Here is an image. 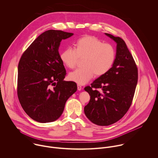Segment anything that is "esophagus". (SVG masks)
Segmentation results:
<instances>
[{
    "mask_svg": "<svg viewBox=\"0 0 158 158\" xmlns=\"http://www.w3.org/2000/svg\"><path fill=\"white\" fill-rule=\"evenodd\" d=\"M77 90L78 91H81V90L82 89V86H81V85H80V84H77Z\"/></svg>",
    "mask_w": 158,
    "mask_h": 158,
    "instance_id": "34e87169",
    "label": "esophagus"
}]
</instances>
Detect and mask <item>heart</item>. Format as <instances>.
Instances as JSON below:
<instances>
[{"instance_id":"obj_1","label":"heart","mask_w":158,"mask_h":158,"mask_svg":"<svg viewBox=\"0 0 158 158\" xmlns=\"http://www.w3.org/2000/svg\"><path fill=\"white\" fill-rule=\"evenodd\" d=\"M116 52L114 47L96 37L86 35L79 39L74 49L67 48L60 54L62 62L69 69L76 67L79 59H82L81 68L69 73V79L80 84L91 80L94 75L102 76L108 73L113 65Z\"/></svg>"}]
</instances>
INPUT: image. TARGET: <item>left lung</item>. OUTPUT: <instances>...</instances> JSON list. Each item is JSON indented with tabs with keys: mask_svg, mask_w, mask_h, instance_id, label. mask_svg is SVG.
Listing matches in <instances>:
<instances>
[{
	"mask_svg": "<svg viewBox=\"0 0 158 158\" xmlns=\"http://www.w3.org/2000/svg\"><path fill=\"white\" fill-rule=\"evenodd\" d=\"M105 34L117 44L114 63L108 73L96 79L91 86L84 88L91 96L84 107V113L98 126L114 124L126 114L132 104L138 79V67L125 42L119 37Z\"/></svg>",
	"mask_w": 158,
	"mask_h": 158,
	"instance_id": "8db88e82",
	"label": "left lung"
}]
</instances>
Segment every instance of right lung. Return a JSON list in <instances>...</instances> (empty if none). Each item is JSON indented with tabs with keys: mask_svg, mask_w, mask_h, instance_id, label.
<instances>
[{
	"mask_svg": "<svg viewBox=\"0 0 158 158\" xmlns=\"http://www.w3.org/2000/svg\"><path fill=\"white\" fill-rule=\"evenodd\" d=\"M73 34L47 31L34 40L20 57L17 96L26 114L35 121L57 120L67 100L77 91L76 82L64 81L66 71L59 53L61 40Z\"/></svg>",
	"mask_w": 158,
	"mask_h": 158,
	"instance_id": "obj_1",
	"label": "right lung"
}]
</instances>
